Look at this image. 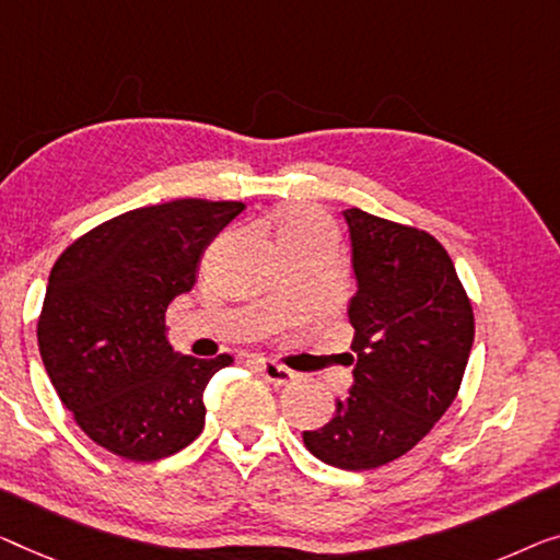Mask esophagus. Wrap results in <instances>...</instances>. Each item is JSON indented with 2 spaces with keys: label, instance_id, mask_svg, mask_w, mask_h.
Masks as SVG:
<instances>
[{
  "label": "esophagus",
  "instance_id": "obj_1",
  "mask_svg": "<svg viewBox=\"0 0 560 560\" xmlns=\"http://www.w3.org/2000/svg\"><path fill=\"white\" fill-rule=\"evenodd\" d=\"M256 366H258V372L264 374L266 382H271V385H279V387L289 385V382H294V377H296V374L287 370V366H281L271 360H258Z\"/></svg>",
  "mask_w": 560,
  "mask_h": 560
}]
</instances>
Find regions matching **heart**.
<instances>
[{"mask_svg": "<svg viewBox=\"0 0 560 560\" xmlns=\"http://www.w3.org/2000/svg\"><path fill=\"white\" fill-rule=\"evenodd\" d=\"M279 236L281 244H302V241L334 238V229L319 211H312V208H291L283 215Z\"/></svg>", "mask_w": 560, "mask_h": 560, "instance_id": "heart-1", "label": "heart"}]
</instances>
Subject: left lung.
<instances>
[{"mask_svg": "<svg viewBox=\"0 0 560 560\" xmlns=\"http://www.w3.org/2000/svg\"><path fill=\"white\" fill-rule=\"evenodd\" d=\"M357 281L354 382L304 445L341 470H372L412 450L460 389L475 319L453 258L430 233L349 208Z\"/></svg>", "mask_w": 560, "mask_h": 560, "instance_id": "left-lung-1", "label": "left lung"}]
</instances>
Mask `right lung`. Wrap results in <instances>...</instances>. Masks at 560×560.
<instances>
[{"instance_id": "1", "label": "right lung", "mask_w": 560, "mask_h": 560, "mask_svg": "<svg viewBox=\"0 0 560 560\" xmlns=\"http://www.w3.org/2000/svg\"><path fill=\"white\" fill-rule=\"evenodd\" d=\"M244 208L198 198L136 208L55 261L39 354L62 405L100 447L153 463L200 435L203 389L233 360L173 352L165 308L194 289L200 256Z\"/></svg>"}]
</instances>
